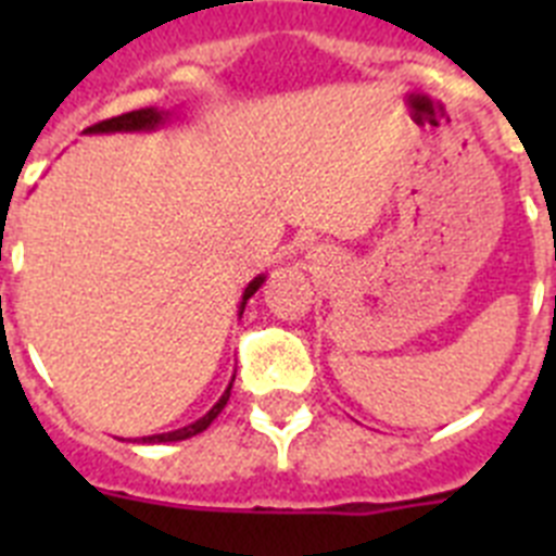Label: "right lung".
Instances as JSON below:
<instances>
[{
    "mask_svg": "<svg viewBox=\"0 0 556 556\" xmlns=\"http://www.w3.org/2000/svg\"><path fill=\"white\" fill-rule=\"evenodd\" d=\"M164 122V111H155V108H141V111H130V113H122V116H111V119H102L97 122V125L88 127V132H111V130H152L155 125H161ZM262 275L255 278L253 283H250L248 289H244V301H242V308L244 303H248L250 294L255 292V289L262 287ZM228 397H230V387L225 390V395L219 397L217 406L208 412L205 417H200L198 424H191V426H184V429L178 431H169V434H152V437H141L144 443H175V440H189V437L200 434V431H205L211 426V420L219 415V412L225 409V404H228Z\"/></svg>",
    "mask_w": 556,
    "mask_h": 556,
    "instance_id": "right-lung-1",
    "label": "right lung"
}]
</instances>
